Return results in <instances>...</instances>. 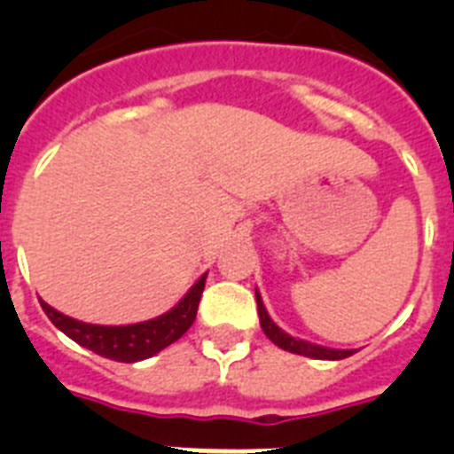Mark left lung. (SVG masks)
Listing matches in <instances>:
<instances>
[{"label": "left lung", "instance_id": "obj_1", "mask_svg": "<svg viewBox=\"0 0 454 454\" xmlns=\"http://www.w3.org/2000/svg\"><path fill=\"white\" fill-rule=\"evenodd\" d=\"M256 309H259V323H262L263 334H266L277 348H282V350L293 352V355L311 356V359H330V362H336V359H346V356H350L352 352H355V350H334V348L316 346V343H309V340L295 339V336L286 334L282 327H277V325L272 323V318L268 316L266 307H263L262 293L259 291H256Z\"/></svg>", "mask_w": 454, "mask_h": 454}]
</instances>
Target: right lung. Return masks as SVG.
<instances>
[{
    "label": "right lung",
    "instance_id": "1",
    "mask_svg": "<svg viewBox=\"0 0 454 454\" xmlns=\"http://www.w3.org/2000/svg\"><path fill=\"white\" fill-rule=\"evenodd\" d=\"M204 282H207V275L200 277L198 282L191 286V291L170 311L134 325H90L56 311L43 300H40V307L63 334L70 336L82 348H88L95 355L114 359V362L134 364L150 359L156 352H161L163 348L186 334L195 316H198Z\"/></svg>",
    "mask_w": 454,
    "mask_h": 454
}]
</instances>
